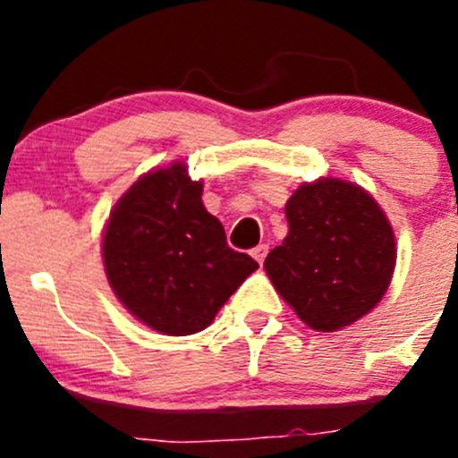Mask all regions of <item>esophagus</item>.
<instances>
[{
  "instance_id": "esophagus-1",
  "label": "esophagus",
  "mask_w": 458,
  "mask_h": 458,
  "mask_svg": "<svg viewBox=\"0 0 458 458\" xmlns=\"http://www.w3.org/2000/svg\"><path fill=\"white\" fill-rule=\"evenodd\" d=\"M266 254H268V245H257V248L252 250V257L257 259L259 264H264Z\"/></svg>"
}]
</instances>
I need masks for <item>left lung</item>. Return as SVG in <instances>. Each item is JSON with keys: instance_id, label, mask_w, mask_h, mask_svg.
<instances>
[{"instance_id": "1", "label": "left lung", "mask_w": 458, "mask_h": 458, "mask_svg": "<svg viewBox=\"0 0 458 458\" xmlns=\"http://www.w3.org/2000/svg\"><path fill=\"white\" fill-rule=\"evenodd\" d=\"M289 233L266 257V275L302 323L337 333L386 295L396 241L386 210L365 188L323 176L284 206Z\"/></svg>"}]
</instances>
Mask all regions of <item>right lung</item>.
I'll return each instance as SVG.
<instances>
[{"instance_id":"1","label":"right lung","mask_w":458,"mask_h":458,"mask_svg":"<svg viewBox=\"0 0 458 458\" xmlns=\"http://www.w3.org/2000/svg\"><path fill=\"white\" fill-rule=\"evenodd\" d=\"M185 163L151 169L121 194L103 229V266L121 305L169 337L208 327L229 295L259 268L226 245Z\"/></svg>"}]
</instances>
